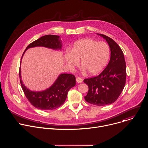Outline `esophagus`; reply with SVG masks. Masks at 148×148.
I'll use <instances>...</instances> for the list:
<instances>
[{"label":"esophagus","mask_w":148,"mask_h":148,"mask_svg":"<svg viewBox=\"0 0 148 148\" xmlns=\"http://www.w3.org/2000/svg\"><path fill=\"white\" fill-rule=\"evenodd\" d=\"M82 81H83L82 79L81 78L79 77H78L76 78V81H77L78 83H81V82H82Z\"/></svg>","instance_id":"1"}]
</instances>
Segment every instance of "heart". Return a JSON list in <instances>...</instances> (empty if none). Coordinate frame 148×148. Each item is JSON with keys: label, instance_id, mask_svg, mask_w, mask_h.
I'll list each match as a JSON object with an SVG mask.
<instances>
[{"label": "heart", "instance_id": "heart-1", "mask_svg": "<svg viewBox=\"0 0 148 148\" xmlns=\"http://www.w3.org/2000/svg\"><path fill=\"white\" fill-rule=\"evenodd\" d=\"M110 56V49L107 43L88 38L75 42L71 52L66 53L65 59L70 67L77 66L81 60V67L95 74L106 66Z\"/></svg>", "mask_w": 148, "mask_h": 148}]
</instances>
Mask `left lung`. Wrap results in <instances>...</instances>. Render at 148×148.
Instances as JSON below:
<instances>
[{
	"label": "left lung",
	"instance_id": "left-lung-1",
	"mask_svg": "<svg viewBox=\"0 0 148 148\" xmlns=\"http://www.w3.org/2000/svg\"><path fill=\"white\" fill-rule=\"evenodd\" d=\"M106 40L111 50V58L107 67L98 75L86 78L84 82L88 86L86 101L97 106L114 103L121 94L126 82V68L121 47L111 38L97 34Z\"/></svg>",
	"mask_w": 148,
	"mask_h": 148
}]
</instances>
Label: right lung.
<instances>
[{"instance_id":"1","label":"right lung","mask_w":148,"mask_h":148,"mask_svg":"<svg viewBox=\"0 0 148 148\" xmlns=\"http://www.w3.org/2000/svg\"><path fill=\"white\" fill-rule=\"evenodd\" d=\"M57 35H46L30 43L25 50L22 57L29 48L45 47L54 50L61 49V41ZM20 67L19 69L20 81L22 90L30 103L34 107L41 110H53L60 107L65 102L67 93L70 88L75 86V77L71 74H60L55 82L47 90L35 92L27 88L21 79Z\"/></svg>"}]
</instances>
